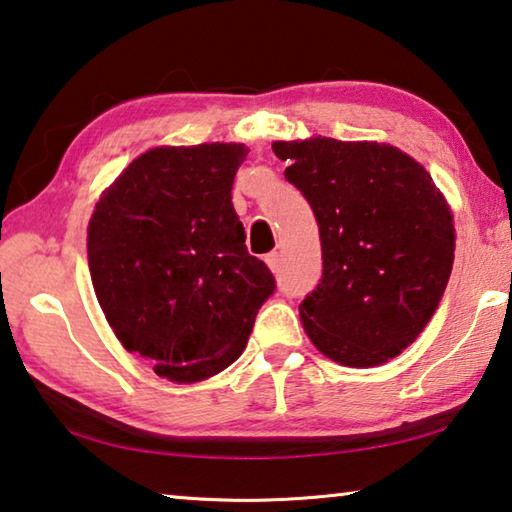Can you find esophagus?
<instances>
[{"label":"esophagus","instance_id":"esophagus-1","mask_svg":"<svg viewBox=\"0 0 512 512\" xmlns=\"http://www.w3.org/2000/svg\"><path fill=\"white\" fill-rule=\"evenodd\" d=\"M266 264H268V268H271L273 273L280 271V253H268L266 255Z\"/></svg>","mask_w":512,"mask_h":512}]
</instances>
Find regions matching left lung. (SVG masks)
<instances>
[{"label": "left lung", "mask_w": 512, "mask_h": 512, "mask_svg": "<svg viewBox=\"0 0 512 512\" xmlns=\"http://www.w3.org/2000/svg\"><path fill=\"white\" fill-rule=\"evenodd\" d=\"M316 214L323 275L300 318L341 366L370 368L418 339L454 264V216L429 171L391 144L273 142Z\"/></svg>", "instance_id": "left-lung-1"}]
</instances>
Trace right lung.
Instances as JSON below:
<instances>
[{
    "label": "right lung",
    "instance_id": "add662e5",
    "mask_svg": "<svg viewBox=\"0 0 512 512\" xmlns=\"http://www.w3.org/2000/svg\"><path fill=\"white\" fill-rule=\"evenodd\" d=\"M244 144L162 146L103 192L88 225L94 293L128 352L192 384L235 363L275 291L232 205Z\"/></svg>",
    "mask_w": 512,
    "mask_h": 512
}]
</instances>
